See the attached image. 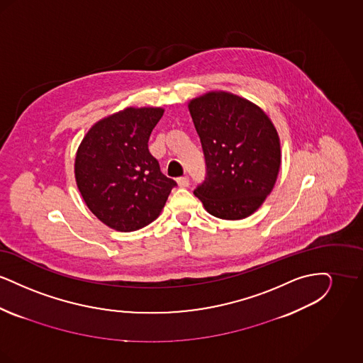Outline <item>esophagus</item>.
Returning a JSON list of instances; mask_svg holds the SVG:
<instances>
[{"label":"esophagus","mask_w":363,"mask_h":363,"mask_svg":"<svg viewBox=\"0 0 363 363\" xmlns=\"http://www.w3.org/2000/svg\"><path fill=\"white\" fill-rule=\"evenodd\" d=\"M177 184L181 188H188L189 186V178L188 177H179V178H177Z\"/></svg>","instance_id":"obj_1"}]
</instances>
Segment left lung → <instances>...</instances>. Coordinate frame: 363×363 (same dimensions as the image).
<instances>
[{"label":"left lung","mask_w":363,"mask_h":363,"mask_svg":"<svg viewBox=\"0 0 363 363\" xmlns=\"http://www.w3.org/2000/svg\"><path fill=\"white\" fill-rule=\"evenodd\" d=\"M189 111L207 166L194 196L216 218H247L277 182L280 143L274 123L256 104L227 92L193 99Z\"/></svg>","instance_id":"1"}]
</instances>
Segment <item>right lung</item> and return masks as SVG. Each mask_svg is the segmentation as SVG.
I'll return each mask as SVG.
<instances>
[{
    "label": "right lung",
    "instance_id": "1",
    "mask_svg": "<svg viewBox=\"0 0 363 363\" xmlns=\"http://www.w3.org/2000/svg\"><path fill=\"white\" fill-rule=\"evenodd\" d=\"M159 107H128L95 123L83 138L74 175L86 207L104 225L136 231L159 216L177 182L148 151Z\"/></svg>",
    "mask_w": 363,
    "mask_h": 363
}]
</instances>
